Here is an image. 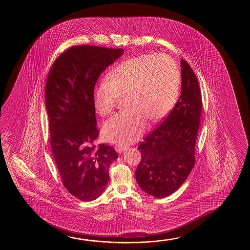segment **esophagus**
I'll return each instance as SVG.
<instances>
[{
	"label": "esophagus",
	"mask_w": 250,
	"mask_h": 250,
	"mask_svg": "<svg viewBox=\"0 0 250 250\" xmlns=\"http://www.w3.org/2000/svg\"><path fill=\"white\" fill-rule=\"evenodd\" d=\"M127 149V147L125 146H122V145H118L115 147V150L117 151V153H122L124 151H125Z\"/></svg>",
	"instance_id": "obj_1"
}]
</instances>
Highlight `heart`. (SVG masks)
Listing matches in <instances>:
<instances>
[{
    "mask_svg": "<svg viewBox=\"0 0 250 250\" xmlns=\"http://www.w3.org/2000/svg\"><path fill=\"white\" fill-rule=\"evenodd\" d=\"M181 85L176 62L164 55L145 54L125 60L96 86L93 105L101 116L114 111L119 97L126 96L128 108L103 125L107 140L129 144L140 137L147 120L167 116L178 100Z\"/></svg>",
    "mask_w": 250,
    "mask_h": 250,
    "instance_id": "b5f03b06",
    "label": "heart"
}]
</instances>
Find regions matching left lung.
Here are the masks:
<instances>
[{
  "label": "left lung",
  "mask_w": 250,
  "mask_h": 250,
  "mask_svg": "<svg viewBox=\"0 0 250 250\" xmlns=\"http://www.w3.org/2000/svg\"><path fill=\"white\" fill-rule=\"evenodd\" d=\"M181 96L159 126L144 138L138 149L137 184L156 198L174 193L195 165V141L202 109V94L191 67L181 60Z\"/></svg>",
  "instance_id": "8db88e82"
}]
</instances>
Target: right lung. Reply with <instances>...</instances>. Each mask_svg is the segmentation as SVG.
<instances>
[{"label": "right lung", "instance_id": "right-lung-1", "mask_svg": "<svg viewBox=\"0 0 250 250\" xmlns=\"http://www.w3.org/2000/svg\"><path fill=\"white\" fill-rule=\"evenodd\" d=\"M122 48L80 45L60 55L45 88L50 144L65 188L74 197L98 198L109 181L110 165L118 158L107 144L96 145L93 94L100 75L123 55Z\"/></svg>", "mask_w": 250, "mask_h": 250}]
</instances>
